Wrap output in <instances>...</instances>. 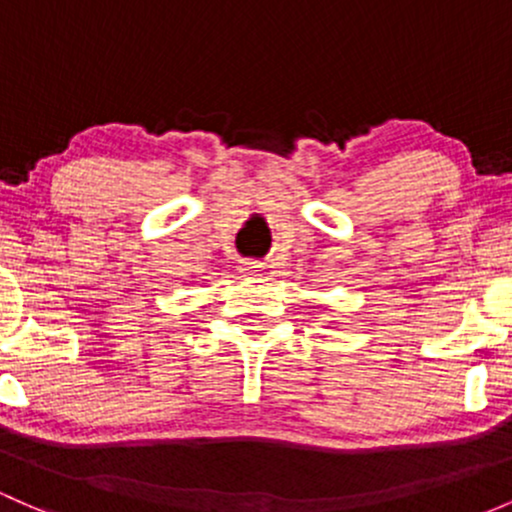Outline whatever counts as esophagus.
I'll return each mask as SVG.
<instances>
[{"label":"esophagus","instance_id":"obj_1","mask_svg":"<svg viewBox=\"0 0 512 512\" xmlns=\"http://www.w3.org/2000/svg\"><path fill=\"white\" fill-rule=\"evenodd\" d=\"M263 266L258 261H241L239 263V273H244V276H261Z\"/></svg>","mask_w":512,"mask_h":512}]
</instances>
